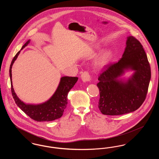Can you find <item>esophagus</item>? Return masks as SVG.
I'll use <instances>...</instances> for the list:
<instances>
[{
  "mask_svg": "<svg viewBox=\"0 0 159 159\" xmlns=\"http://www.w3.org/2000/svg\"><path fill=\"white\" fill-rule=\"evenodd\" d=\"M81 79L83 82H88L91 80V76L88 71H84L81 75Z\"/></svg>",
  "mask_w": 159,
  "mask_h": 159,
  "instance_id": "obj_1",
  "label": "esophagus"
}]
</instances>
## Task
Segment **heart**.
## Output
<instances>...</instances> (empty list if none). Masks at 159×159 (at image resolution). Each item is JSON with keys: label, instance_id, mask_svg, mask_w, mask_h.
<instances>
[{"label": "heart", "instance_id": "b5f03b06", "mask_svg": "<svg viewBox=\"0 0 159 159\" xmlns=\"http://www.w3.org/2000/svg\"><path fill=\"white\" fill-rule=\"evenodd\" d=\"M110 58V54L108 52H106V53L102 54L99 57L98 60L97 61V66L98 67L104 66L109 61Z\"/></svg>", "mask_w": 159, "mask_h": 159}]
</instances>
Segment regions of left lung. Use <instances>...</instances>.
<instances>
[{
    "mask_svg": "<svg viewBox=\"0 0 159 159\" xmlns=\"http://www.w3.org/2000/svg\"><path fill=\"white\" fill-rule=\"evenodd\" d=\"M129 69L134 74L126 81L119 79ZM150 79L151 68L143 46L136 38L129 36L121 59L106 67L99 76V110L110 116L135 111L145 99Z\"/></svg>",
    "mask_w": 159,
    "mask_h": 159,
    "instance_id": "8db88e82",
    "label": "left lung"
}]
</instances>
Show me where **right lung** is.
<instances>
[{
    "label": "right lung",
    "instance_id": "add662e5",
    "mask_svg": "<svg viewBox=\"0 0 159 159\" xmlns=\"http://www.w3.org/2000/svg\"><path fill=\"white\" fill-rule=\"evenodd\" d=\"M29 40L21 50L30 43ZM18 51L11 62L9 68V76L11 80V92L15 103L31 119L37 121H52L60 118L67 105V95L68 92L74 86L78 80L77 77L64 76L61 78L59 85L51 98L40 104H27L21 101L15 93L12 82V65L20 53Z\"/></svg>",
    "mask_w": 159,
    "mask_h": 159
}]
</instances>
